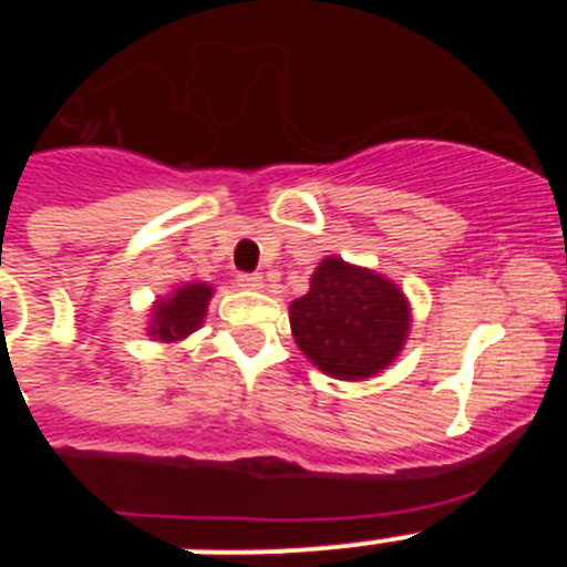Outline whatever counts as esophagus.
I'll use <instances>...</instances> for the list:
<instances>
[{
  "label": "esophagus",
  "mask_w": 567,
  "mask_h": 567,
  "mask_svg": "<svg viewBox=\"0 0 567 567\" xmlns=\"http://www.w3.org/2000/svg\"><path fill=\"white\" fill-rule=\"evenodd\" d=\"M240 289H264V275H238Z\"/></svg>",
  "instance_id": "1"
}]
</instances>
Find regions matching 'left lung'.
<instances>
[{"mask_svg": "<svg viewBox=\"0 0 567 567\" xmlns=\"http://www.w3.org/2000/svg\"><path fill=\"white\" fill-rule=\"evenodd\" d=\"M298 349L338 380H369L398 360L412 332V303L385 275L327 255L309 292L289 303Z\"/></svg>", "mask_w": 567, "mask_h": 567, "instance_id": "8db88e82", "label": "left lung"}]
</instances>
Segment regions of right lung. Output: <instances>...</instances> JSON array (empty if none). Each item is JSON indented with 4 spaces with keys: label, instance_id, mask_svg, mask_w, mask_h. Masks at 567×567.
Instances as JSON below:
<instances>
[{
    "label": "right lung",
    "instance_id": "obj_1",
    "mask_svg": "<svg viewBox=\"0 0 567 567\" xmlns=\"http://www.w3.org/2000/svg\"><path fill=\"white\" fill-rule=\"evenodd\" d=\"M215 289L202 280L193 284H182L173 287L167 295H158L150 307L147 320V334L150 340L158 343H178V340L189 338L198 332L207 318V307L213 300Z\"/></svg>",
    "mask_w": 567,
    "mask_h": 567
}]
</instances>
